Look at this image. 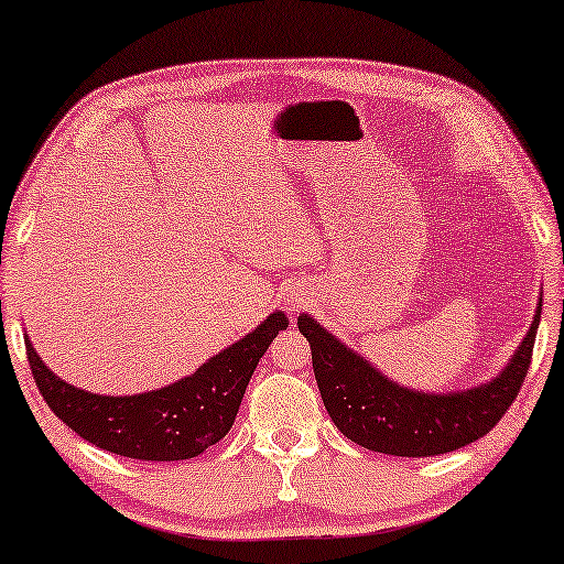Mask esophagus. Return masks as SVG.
Listing matches in <instances>:
<instances>
[{
  "mask_svg": "<svg viewBox=\"0 0 564 564\" xmlns=\"http://www.w3.org/2000/svg\"><path fill=\"white\" fill-rule=\"evenodd\" d=\"M302 307H305V300H302V297H288V310L290 312H300Z\"/></svg>",
  "mask_w": 564,
  "mask_h": 564,
  "instance_id": "34e87169",
  "label": "esophagus"
}]
</instances>
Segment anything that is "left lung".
Returning <instances> with one entry per match:
<instances>
[{
    "mask_svg": "<svg viewBox=\"0 0 564 564\" xmlns=\"http://www.w3.org/2000/svg\"><path fill=\"white\" fill-rule=\"evenodd\" d=\"M540 315L542 300L517 355L491 383L448 395L395 386L307 315L297 317V327L307 337L319 395L340 433L370 452L438 456L487 436L509 411L530 370Z\"/></svg>",
    "mask_w": 564,
    "mask_h": 564,
    "instance_id": "left-lung-1",
    "label": "left lung"
}]
</instances>
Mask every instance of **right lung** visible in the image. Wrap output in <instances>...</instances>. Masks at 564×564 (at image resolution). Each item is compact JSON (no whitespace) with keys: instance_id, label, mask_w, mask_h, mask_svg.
<instances>
[{"instance_id":"obj_1","label":"right lung","mask_w":564,"mask_h":564,"mask_svg":"<svg viewBox=\"0 0 564 564\" xmlns=\"http://www.w3.org/2000/svg\"><path fill=\"white\" fill-rule=\"evenodd\" d=\"M288 317L272 312L254 333L204 362L194 376L161 391L141 395H95L59 380L32 343L30 370L50 411L102 452L141 462H181L194 458L227 436L257 362Z\"/></svg>"}]
</instances>
